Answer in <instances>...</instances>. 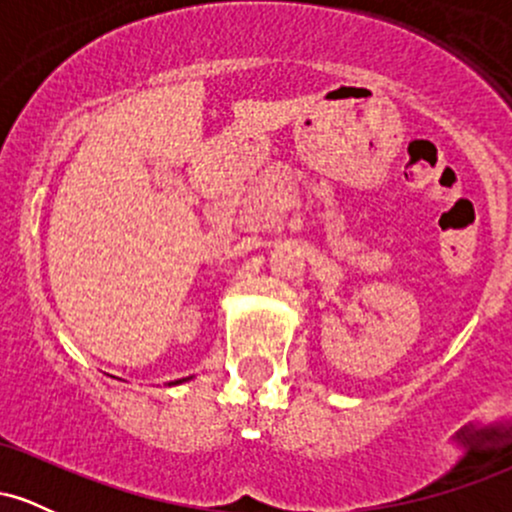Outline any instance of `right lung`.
<instances>
[{
	"label": "right lung",
	"mask_w": 512,
	"mask_h": 512,
	"mask_svg": "<svg viewBox=\"0 0 512 512\" xmlns=\"http://www.w3.org/2000/svg\"><path fill=\"white\" fill-rule=\"evenodd\" d=\"M187 378H182V380H175V383H168V385H180V383H185Z\"/></svg>",
	"instance_id": "add662e5"
}]
</instances>
